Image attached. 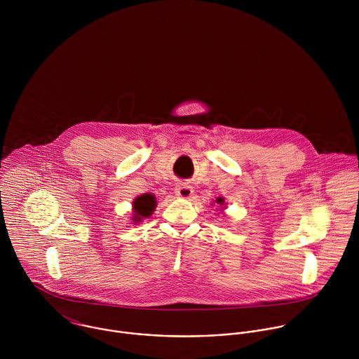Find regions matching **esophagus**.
<instances>
[{
  "label": "esophagus",
  "mask_w": 359,
  "mask_h": 359,
  "mask_svg": "<svg viewBox=\"0 0 359 359\" xmlns=\"http://www.w3.org/2000/svg\"><path fill=\"white\" fill-rule=\"evenodd\" d=\"M175 195L182 199H189L194 195V188L188 184H180L175 188Z\"/></svg>",
  "instance_id": "esophagus-1"
}]
</instances>
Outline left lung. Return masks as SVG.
<instances>
[{
    "instance_id": "8db88e82",
    "label": "left lung",
    "mask_w": 359,
    "mask_h": 359,
    "mask_svg": "<svg viewBox=\"0 0 359 359\" xmlns=\"http://www.w3.org/2000/svg\"><path fill=\"white\" fill-rule=\"evenodd\" d=\"M215 203H217L218 205H225V202H224V198H217V199H215ZM224 208H225V207H224Z\"/></svg>"
}]
</instances>
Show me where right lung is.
Masks as SVG:
<instances>
[{"mask_svg": "<svg viewBox=\"0 0 359 359\" xmlns=\"http://www.w3.org/2000/svg\"><path fill=\"white\" fill-rule=\"evenodd\" d=\"M133 207H134L133 219H134V222H140L142 218L152 215L154 207H156V199H154V195L144 194L134 201Z\"/></svg>", "mask_w": 359, "mask_h": 359, "instance_id": "right-lung-1", "label": "right lung"}]
</instances>
